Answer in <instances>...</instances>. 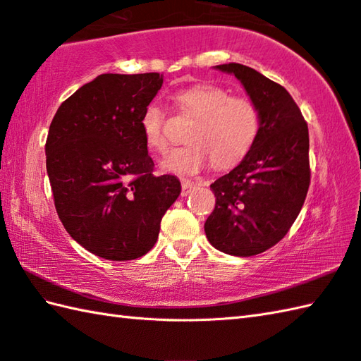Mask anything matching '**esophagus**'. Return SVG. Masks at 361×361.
<instances>
[{"mask_svg":"<svg viewBox=\"0 0 361 361\" xmlns=\"http://www.w3.org/2000/svg\"><path fill=\"white\" fill-rule=\"evenodd\" d=\"M194 186H195V183H194V181L183 178V180H181V188H183V190H181V195H188V194H189V190L192 189Z\"/></svg>","mask_w":361,"mask_h":361,"instance_id":"obj_1","label":"esophagus"}]
</instances>
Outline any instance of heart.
Masks as SVG:
<instances>
[{"instance_id":"1","label":"heart","mask_w":361,"mask_h":361,"mask_svg":"<svg viewBox=\"0 0 361 361\" xmlns=\"http://www.w3.org/2000/svg\"><path fill=\"white\" fill-rule=\"evenodd\" d=\"M181 113L194 118L189 144L167 153L163 169L173 173H195L208 166L229 169L251 152L260 132V113L248 96H233L224 87L197 83L173 94ZM144 142L153 152L167 149L166 114L155 102L145 105L140 119Z\"/></svg>"}]
</instances>
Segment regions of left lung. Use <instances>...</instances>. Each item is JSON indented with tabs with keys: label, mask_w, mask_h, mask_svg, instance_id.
Returning <instances> with one entry per match:
<instances>
[{
	"label": "left lung",
	"mask_w": 361,
	"mask_h": 361,
	"mask_svg": "<svg viewBox=\"0 0 361 361\" xmlns=\"http://www.w3.org/2000/svg\"><path fill=\"white\" fill-rule=\"evenodd\" d=\"M239 79L260 113L251 152L211 185L216 208L204 224L212 247L226 255H260L283 239L310 186L309 127L279 83L240 63L219 65Z\"/></svg>",
	"instance_id": "obj_1"
}]
</instances>
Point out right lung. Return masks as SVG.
<instances>
[{
    "label": "right lung",
    "instance_id": "add662e5",
    "mask_svg": "<svg viewBox=\"0 0 361 361\" xmlns=\"http://www.w3.org/2000/svg\"><path fill=\"white\" fill-rule=\"evenodd\" d=\"M163 74H101L62 102L46 137L54 204L73 239L109 260H132L157 243L161 219L181 192L153 175L140 119Z\"/></svg>",
    "mask_w": 361,
    "mask_h": 361
}]
</instances>
